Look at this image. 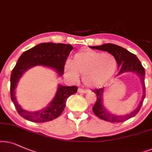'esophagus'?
I'll list each match as a JSON object with an SVG mask.
<instances>
[{"instance_id":"esophagus-1","label":"esophagus","mask_w":152,"mask_h":152,"mask_svg":"<svg viewBox=\"0 0 152 152\" xmlns=\"http://www.w3.org/2000/svg\"><path fill=\"white\" fill-rule=\"evenodd\" d=\"M78 92L79 93H83V94H85V93H86L88 91L86 90H84V89H82V88H78Z\"/></svg>"}]
</instances>
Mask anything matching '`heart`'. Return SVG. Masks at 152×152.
<instances>
[{
  "mask_svg": "<svg viewBox=\"0 0 152 152\" xmlns=\"http://www.w3.org/2000/svg\"><path fill=\"white\" fill-rule=\"evenodd\" d=\"M117 62L110 53H101L92 50H81L75 54L72 61L64 65L66 76L76 80L78 74L89 88H99L110 80L117 69Z\"/></svg>",
  "mask_w": 152,
  "mask_h": 152,
  "instance_id": "obj_1",
  "label": "heart"
}]
</instances>
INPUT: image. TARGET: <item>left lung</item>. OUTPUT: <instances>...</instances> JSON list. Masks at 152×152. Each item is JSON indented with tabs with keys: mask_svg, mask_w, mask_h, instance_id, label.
Listing matches in <instances>:
<instances>
[{
	"mask_svg": "<svg viewBox=\"0 0 152 152\" xmlns=\"http://www.w3.org/2000/svg\"><path fill=\"white\" fill-rule=\"evenodd\" d=\"M90 48H93V49L104 50V51H107L109 53L112 54L116 58L117 66L120 69V72L117 74V76L124 72L134 73L140 78L142 88V98H141L138 106L131 113L123 115L113 114L105 108L104 98H103L105 88L95 89L93 92L96 95V100L94 106L92 108V111L100 119L110 122H122L130 119L131 117H134L140 110L143 101L145 99V92H146L145 85V72L140 61L136 57V56L133 54L132 53L129 52L128 50L113 44H105L100 46H90Z\"/></svg>",
	"mask_w": 152,
	"mask_h": 152,
	"instance_id": "1",
	"label": "left lung"
}]
</instances>
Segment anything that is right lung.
Returning <instances> with one entry per match:
<instances>
[{
  "instance_id": "add662e5",
  "label": "right lung",
  "mask_w": 152,
  "mask_h": 152,
  "mask_svg": "<svg viewBox=\"0 0 152 152\" xmlns=\"http://www.w3.org/2000/svg\"><path fill=\"white\" fill-rule=\"evenodd\" d=\"M73 48L70 44L42 43L26 50L20 56L10 77V95L18 113L22 117L31 122L42 123L57 118L63 112L67 98L76 93L77 87L58 85L55 96L48 106L33 112L21 108L16 98L15 90L23 74L33 66L41 65L53 69L59 77L62 76L65 62Z\"/></svg>"
}]
</instances>
